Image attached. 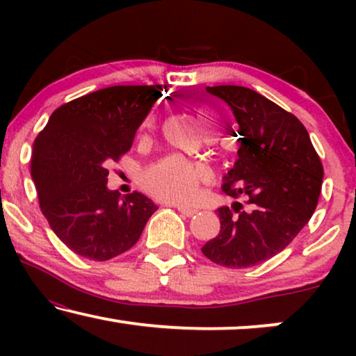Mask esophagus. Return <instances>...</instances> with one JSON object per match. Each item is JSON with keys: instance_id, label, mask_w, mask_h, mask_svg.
<instances>
[{"instance_id": "34e87169", "label": "esophagus", "mask_w": 356, "mask_h": 356, "mask_svg": "<svg viewBox=\"0 0 356 356\" xmlns=\"http://www.w3.org/2000/svg\"><path fill=\"white\" fill-rule=\"evenodd\" d=\"M178 212L184 217H194L197 213L196 209H188V207H178Z\"/></svg>"}]
</instances>
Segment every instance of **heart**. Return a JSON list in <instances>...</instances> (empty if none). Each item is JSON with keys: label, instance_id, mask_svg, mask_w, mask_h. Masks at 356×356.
Segmentation results:
<instances>
[{"label": "heart", "instance_id": "1", "mask_svg": "<svg viewBox=\"0 0 356 356\" xmlns=\"http://www.w3.org/2000/svg\"><path fill=\"white\" fill-rule=\"evenodd\" d=\"M199 120L206 133L216 131V113L209 108L199 110ZM157 124V115L150 113L143 123V133L147 134ZM202 170L186 159L170 155L144 170L140 181L147 191L160 201L172 204H193L199 196Z\"/></svg>", "mask_w": 356, "mask_h": 356}]
</instances>
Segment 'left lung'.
Here are the masks:
<instances>
[{"mask_svg":"<svg viewBox=\"0 0 356 356\" xmlns=\"http://www.w3.org/2000/svg\"><path fill=\"white\" fill-rule=\"evenodd\" d=\"M230 106L238 152L223 193L245 197L218 209L220 232L204 256L230 269L257 266L285 250L318 206L324 170L308 131L295 115L241 86L206 87Z\"/></svg>","mask_w":356,"mask_h":356,"instance_id":"8db88e82","label":"left lung"}]
</instances>
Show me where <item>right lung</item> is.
Masks as SVG:
<instances>
[{
	"mask_svg": "<svg viewBox=\"0 0 356 356\" xmlns=\"http://www.w3.org/2000/svg\"><path fill=\"white\" fill-rule=\"evenodd\" d=\"M162 97V86H113L53 111L33 143L31 175L43 216L82 257L108 261L138 243L157 211L138 191L106 188L110 162L133 145L136 131Z\"/></svg>",
	"mask_w": 356,
	"mask_h": 356,
	"instance_id": "1",
	"label": "right lung"
}]
</instances>
